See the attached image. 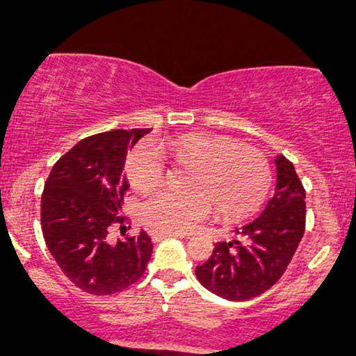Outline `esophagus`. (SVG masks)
<instances>
[{
    "label": "esophagus",
    "instance_id": "obj_1",
    "mask_svg": "<svg viewBox=\"0 0 356 356\" xmlns=\"http://www.w3.org/2000/svg\"><path fill=\"white\" fill-rule=\"evenodd\" d=\"M150 237L154 241H159V238H166V237H177V238H185V234H170V232H159V230H152L150 232Z\"/></svg>",
    "mask_w": 356,
    "mask_h": 356
}]
</instances>
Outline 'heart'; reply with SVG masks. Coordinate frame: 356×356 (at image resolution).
<instances>
[{"mask_svg":"<svg viewBox=\"0 0 356 356\" xmlns=\"http://www.w3.org/2000/svg\"><path fill=\"white\" fill-rule=\"evenodd\" d=\"M163 156L192 170L185 178L186 192L163 190L143 202L140 214L154 230L185 234L213 207L221 220H244L263 206L272 185V170L259 150L221 136L181 135L157 147L140 143L126 156V178L136 192L149 193L163 185Z\"/></svg>","mask_w":356,"mask_h":356,"instance_id":"obj_1","label":"heart"}]
</instances>
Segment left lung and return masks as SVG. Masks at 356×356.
Wrapping results in <instances>:
<instances>
[{
    "mask_svg": "<svg viewBox=\"0 0 356 356\" xmlns=\"http://www.w3.org/2000/svg\"><path fill=\"white\" fill-rule=\"evenodd\" d=\"M275 193L251 223L235 228L234 241L216 242L213 254L197 266L206 289L230 301H244L268 291L286 272L305 234V188L293 163L277 156Z\"/></svg>",
    "mask_w": 356,
    "mask_h": 356,
    "instance_id": "1",
    "label": "left lung"
}]
</instances>
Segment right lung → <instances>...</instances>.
Segmentation results:
<instances>
[{
    "mask_svg": "<svg viewBox=\"0 0 356 356\" xmlns=\"http://www.w3.org/2000/svg\"><path fill=\"white\" fill-rule=\"evenodd\" d=\"M150 129L88 136L55 163L41 195V230L63 275L84 293H119L143 275L152 254L147 232L111 242L129 188L122 175L128 149Z\"/></svg>",
    "mask_w": 356,
    "mask_h": 356,
    "instance_id": "obj_1",
    "label": "right lung"
}]
</instances>
